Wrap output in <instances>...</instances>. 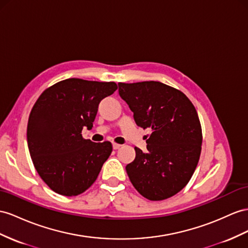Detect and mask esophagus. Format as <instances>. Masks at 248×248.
<instances>
[{"instance_id": "esophagus-1", "label": "esophagus", "mask_w": 248, "mask_h": 248, "mask_svg": "<svg viewBox=\"0 0 248 248\" xmlns=\"http://www.w3.org/2000/svg\"><path fill=\"white\" fill-rule=\"evenodd\" d=\"M120 147H122V145L118 144V143H113V149L114 150H118Z\"/></svg>"}]
</instances>
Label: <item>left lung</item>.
<instances>
[{
  "instance_id": "obj_1",
  "label": "left lung",
  "mask_w": 248,
  "mask_h": 248,
  "mask_svg": "<svg viewBox=\"0 0 248 248\" xmlns=\"http://www.w3.org/2000/svg\"><path fill=\"white\" fill-rule=\"evenodd\" d=\"M118 93L136 124L153 131L147 139L148 151L135 148V159L125 167L132 185L149 200L168 199L187 185L198 164V114L181 91L159 81L119 82Z\"/></svg>"
}]
</instances>
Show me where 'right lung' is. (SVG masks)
<instances>
[{
  "mask_svg": "<svg viewBox=\"0 0 248 248\" xmlns=\"http://www.w3.org/2000/svg\"><path fill=\"white\" fill-rule=\"evenodd\" d=\"M116 89L113 81L68 78L36 100L27 125L29 153L41 178L55 193L78 196L96 180L112 143L84 139L81 131L92 129L99 103Z\"/></svg>",
  "mask_w": 248,
  "mask_h": 248,
  "instance_id": "obj_1",
  "label": "right lung"
}]
</instances>
